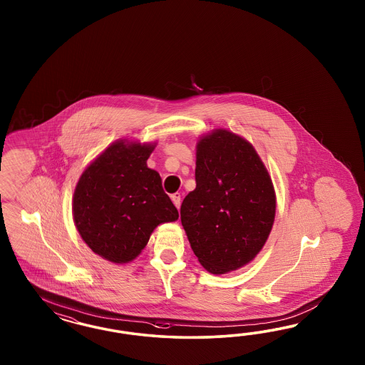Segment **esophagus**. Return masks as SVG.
Masks as SVG:
<instances>
[{"instance_id":"34e87169","label":"esophagus","mask_w":365,"mask_h":365,"mask_svg":"<svg viewBox=\"0 0 365 365\" xmlns=\"http://www.w3.org/2000/svg\"><path fill=\"white\" fill-rule=\"evenodd\" d=\"M171 200L174 202V205L177 206V209H179V207H180V194H179V192H175V194H173V195H171Z\"/></svg>"}]
</instances>
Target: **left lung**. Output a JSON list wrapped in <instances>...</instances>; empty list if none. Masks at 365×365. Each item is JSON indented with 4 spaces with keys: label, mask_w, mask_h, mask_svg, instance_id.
Listing matches in <instances>:
<instances>
[{
    "label": "left lung",
    "mask_w": 365,
    "mask_h": 365,
    "mask_svg": "<svg viewBox=\"0 0 365 365\" xmlns=\"http://www.w3.org/2000/svg\"><path fill=\"white\" fill-rule=\"evenodd\" d=\"M195 182L180 206L194 255L212 274L246 265L265 245L276 215L272 179L253 145L226 130L202 138Z\"/></svg>",
    "instance_id": "8db88e82"
}]
</instances>
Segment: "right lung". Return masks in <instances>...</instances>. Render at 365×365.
Listing matches in <instances>:
<instances>
[{"label":"right lung","instance_id":"1","mask_svg":"<svg viewBox=\"0 0 365 365\" xmlns=\"http://www.w3.org/2000/svg\"><path fill=\"white\" fill-rule=\"evenodd\" d=\"M154 145L116 142L87 167L73 195V220L96 255L125 264L140 255L155 227L177 221L162 178L147 167Z\"/></svg>","mask_w":365,"mask_h":365}]
</instances>
